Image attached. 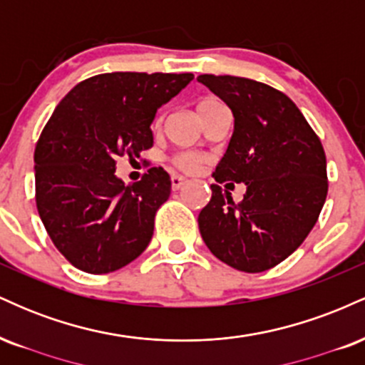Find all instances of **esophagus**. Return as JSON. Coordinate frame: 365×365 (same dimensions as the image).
Here are the masks:
<instances>
[{
	"mask_svg": "<svg viewBox=\"0 0 365 365\" xmlns=\"http://www.w3.org/2000/svg\"><path fill=\"white\" fill-rule=\"evenodd\" d=\"M187 183V178L180 177V175H171V188L173 190H180Z\"/></svg>",
	"mask_w": 365,
	"mask_h": 365,
	"instance_id": "34e87169",
	"label": "esophagus"
}]
</instances>
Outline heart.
Returning a JSON list of instances; mask_svg holds the SVG:
<instances>
[{
  "mask_svg": "<svg viewBox=\"0 0 365 365\" xmlns=\"http://www.w3.org/2000/svg\"><path fill=\"white\" fill-rule=\"evenodd\" d=\"M217 104H223L220 99L215 98V96H207V98H202L199 103H197V113L199 116L202 115L207 108L217 106ZM171 163L173 166H177L178 170L183 171H195L202 165V156H199L197 153H177L173 158H171Z\"/></svg>",
  "mask_w": 365,
  "mask_h": 365,
  "instance_id": "1",
  "label": "heart"
}]
</instances>
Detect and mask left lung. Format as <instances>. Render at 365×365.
I'll return each instance as SVG.
<instances>
[{
    "label": "left lung",
    "mask_w": 365,
    "mask_h": 365,
    "mask_svg": "<svg viewBox=\"0 0 365 365\" xmlns=\"http://www.w3.org/2000/svg\"><path fill=\"white\" fill-rule=\"evenodd\" d=\"M197 81L228 104L233 135L212 177L244 182L235 204L220 185L199 215L207 249L245 273H262L295 252L316 225L326 195V154L297 104L252 78L199 75ZM226 185V187H228Z\"/></svg>",
    "instance_id": "obj_1"
}]
</instances>
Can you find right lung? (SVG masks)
Returning <instances> with one entry per match:
<instances>
[{
    "mask_svg": "<svg viewBox=\"0 0 365 365\" xmlns=\"http://www.w3.org/2000/svg\"><path fill=\"white\" fill-rule=\"evenodd\" d=\"M194 78L192 73L94 75L61 99L36 144V206L60 254L77 269L104 274L149 245L156 211L171 180L149 168L125 185L116 159L139 158L154 144L150 123Z\"/></svg>",
    "mask_w": 365,
    "mask_h": 365,
    "instance_id": "1",
    "label": "right lung"
}]
</instances>
